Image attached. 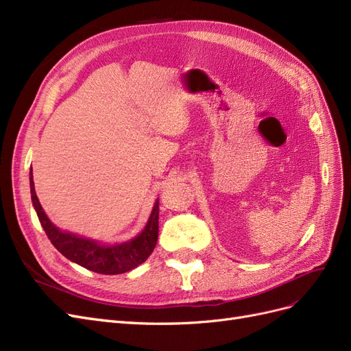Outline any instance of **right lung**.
Returning <instances> with one entry per match:
<instances>
[{"mask_svg": "<svg viewBox=\"0 0 351 351\" xmlns=\"http://www.w3.org/2000/svg\"><path fill=\"white\" fill-rule=\"evenodd\" d=\"M30 194L42 228L51 243L70 261L82 265L97 274L115 276L131 271L143 264L153 252L159 237V199L154 202L152 214L144 230L128 242L117 245H100L78 234L60 230L45 214L38 199L33 173L30 167Z\"/></svg>", "mask_w": 351, "mask_h": 351, "instance_id": "right-lung-1", "label": "right lung"}]
</instances>
